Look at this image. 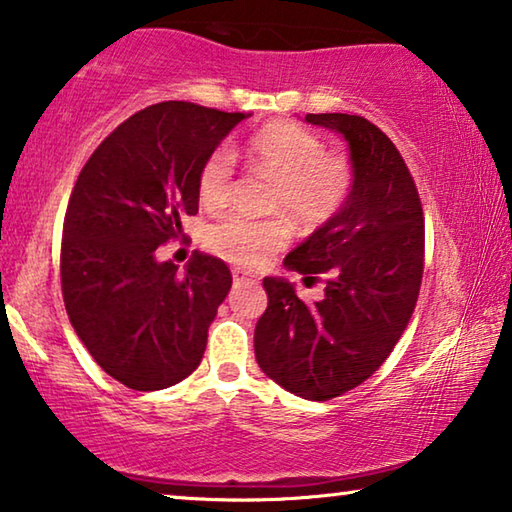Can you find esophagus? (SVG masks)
I'll use <instances>...</instances> for the list:
<instances>
[{
	"label": "esophagus",
	"instance_id": "obj_1",
	"mask_svg": "<svg viewBox=\"0 0 512 512\" xmlns=\"http://www.w3.org/2000/svg\"><path fill=\"white\" fill-rule=\"evenodd\" d=\"M232 280H234V285H257V278L248 276V273H243V271H234Z\"/></svg>",
	"mask_w": 512,
	"mask_h": 512
}]
</instances>
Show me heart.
<instances>
[{"label": "heart", "mask_w": 512, "mask_h": 512, "mask_svg": "<svg viewBox=\"0 0 512 512\" xmlns=\"http://www.w3.org/2000/svg\"><path fill=\"white\" fill-rule=\"evenodd\" d=\"M248 158L255 170L278 181L276 209H285L299 223L317 225L331 218L349 195L352 170L340 156L324 154L317 135L289 121H276L262 128L248 144ZM234 179V151H213L200 174V200L204 207L220 209L230 202ZM207 246L227 262L257 266L273 250L285 246L287 225L282 220H253L230 213L213 223Z\"/></svg>", "instance_id": "1"}]
</instances>
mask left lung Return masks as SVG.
Returning <instances> with one entry per match:
<instances>
[{"instance_id": "1", "label": "left lung", "mask_w": 512, "mask_h": 512, "mask_svg": "<svg viewBox=\"0 0 512 512\" xmlns=\"http://www.w3.org/2000/svg\"><path fill=\"white\" fill-rule=\"evenodd\" d=\"M347 142L352 186L342 207L285 257L324 299L303 303L294 282L264 278L255 358L269 379L326 402L372 377L407 329L423 278L425 227L416 183L395 144L356 114H305Z\"/></svg>"}]
</instances>
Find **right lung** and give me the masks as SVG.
I'll use <instances>...</instances> for the list:
<instances>
[{"instance_id": "right-lung-1", "label": "right lung", "mask_w": 512, "mask_h": 512, "mask_svg": "<svg viewBox=\"0 0 512 512\" xmlns=\"http://www.w3.org/2000/svg\"><path fill=\"white\" fill-rule=\"evenodd\" d=\"M248 117L149 105L105 137L75 181L61 239L66 312L94 361L133 391L179 384L202 361L232 273L204 253L179 271L156 248L183 234L204 163Z\"/></svg>"}]
</instances>
